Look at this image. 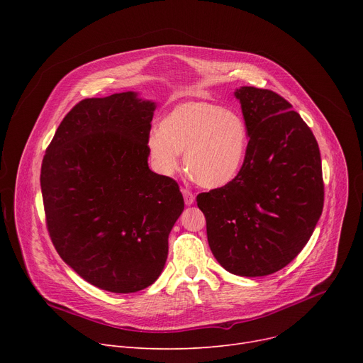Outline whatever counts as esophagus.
<instances>
[{"instance_id":"1","label":"esophagus","mask_w":363,"mask_h":363,"mask_svg":"<svg viewBox=\"0 0 363 363\" xmlns=\"http://www.w3.org/2000/svg\"><path fill=\"white\" fill-rule=\"evenodd\" d=\"M182 196H184V200H185V204H186V206H191V204H194L196 197H194V194H193L191 191H189V189L182 188Z\"/></svg>"}]
</instances>
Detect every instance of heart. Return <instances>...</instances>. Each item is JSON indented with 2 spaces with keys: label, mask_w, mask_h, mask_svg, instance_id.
Wrapping results in <instances>:
<instances>
[{
  "label": "heart",
  "mask_w": 363,
  "mask_h": 363,
  "mask_svg": "<svg viewBox=\"0 0 363 363\" xmlns=\"http://www.w3.org/2000/svg\"><path fill=\"white\" fill-rule=\"evenodd\" d=\"M147 147L160 175H174L184 152V166L200 186L220 188L240 175L249 151V128L237 110L186 101L164 114Z\"/></svg>",
  "instance_id": "heart-1"
}]
</instances>
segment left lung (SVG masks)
<instances>
[{"label":"left lung","mask_w":363,"mask_h":363,"mask_svg":"<svg viewBox=\"0 0 363 363\" xmlns=\"http://www.w3.org/2000/svg\"><path fill=\"white\" fill-rule=\"evenodd\" d=\"M249 128L240 175L197 196L207 241L222 268L240 277L271 275L308 244L323 207L319 147L311 128L281 95L234 92Z\"/></svg>","instance_id":"left-lung-1"}]
</instances>
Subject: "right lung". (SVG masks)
<instances>
[{
  "instance_id": "right-lung-1",
  "label": "right lung",
  "mask_w": 363,
  "mask_h": 363,
  "mask_svg": "<svg viewBox=\"0 0 363 363\" xmlns=\"http://www.w3.org/2000/svg\"><path fill=\"white\" fill-rule=\"evenodd\" d=\"M156 103L126 91L76 104L41 167L47 226L57 253L86 282L135 293L155 282L184 211L178 184L148 167Z\"/></svg>"
}]
</instances>
